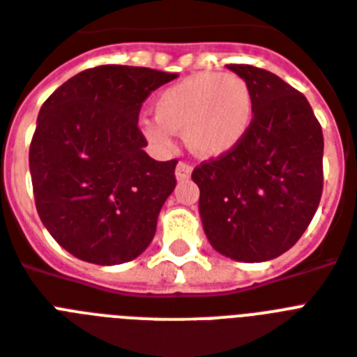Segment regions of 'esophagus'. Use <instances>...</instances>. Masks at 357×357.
I'll list each match as a JSON object with an SVG mask.
<instances>
[{
    "mask_svg": "<svg viewBox=\"0 0 357 357\" xmlns=\"http://www.w3.org/2000/svg\"><path fill=\"white\" fill-rule=\"evenodd\" d=\"M190 172H192V167H190L189 162H183V161L178 162V167H176V178H178L179 181L189 179Z\"/></svg>",
    "mask_w": 357,
    "mask_h": 357,
    "instance_id": "esophagus-1",
    "label": "esophagus"
}]
</instances>
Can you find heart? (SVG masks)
Here are the masks:
<instances>
[{"label": "heart", "mask_w": 357, "mask_h": 357, "mask_svg": "<svg viewBox=\"0 0 357 357\" xmlns=\"http://www.w3.org/2000/svg\"><path fill=\"white\" fill-rule=\"evenodd\" d=\"M155 119L142 120L146 139L157 148L172 144V131H183L185 144L202 159L234 151L248 131L254 96L234 74L200 72L167 86L153 103Z\"/></svg>", "instance_id": "1"}]
</instances>
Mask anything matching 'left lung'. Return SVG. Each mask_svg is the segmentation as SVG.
<instances>
[{
    "mask_svg": "<svg viewBox=\"0 0 357 357\" xmlns=\"http://www.w3.org/2000/svg\"><path fill=\"white\" fill-rule=\"evenodd\" d=\"M228 68L248 83L254 119L234 151L202 162L192 179L213 248L259 263L287 252L310 226L322 195L324 139L302 92L268 70Z\"/></svg>",
    "mask_w": 357,
    "mask_h": 357,
    "instance_id": "8db88e82",
    "label": "left lung"
}]
</instances>
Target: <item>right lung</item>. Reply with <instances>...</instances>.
I'll list each match as a JSON object with an SVG mask.
<instances>
[{
	"mask_svg": "<svg viewBox=\"0 0 357 357\" xmlns=\"http://www.w3.org/2000/svg\"><path fill=\"white\" fill-rule=\"evenodd\" d=\"M178 75L103 64L79 72L40 107L29 148L38 217L77 259L139 257L176 187L178 161H155L139 129L142 102Z\"/></svg>",
	"mask_w": 357,
	"mask_h": 357,
	"instance_id": "1",
	"label": "right lung"
}]
</instances>
